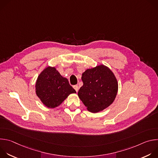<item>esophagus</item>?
Returning <instances> with one entry per match:
<instances>
[{
  "mask_svg": "<svg viewBox=\"0 0 158 158\" xmlns=\"http://www.w3.org/2000/svg\"><path fill=\"white\" fill-rule=\"evenodd\" d=\"M73 87L74 88V89L76 90V92L78 91V90H79V86H78L77 85H74L73 86Z\"/></svg>",
  "mask_w": 158,
  "mask_h": 158,
  "instance_id": "esophagus-1",
  "label": "esophagus"
}]
</instances>
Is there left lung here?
<instances>
[{"instance_id": "1", "label": "left lung", "mask_w": 158, "mask_h": 158, "mask_svg": "<svg viewBox=\"0 0 158 158\" xmlns=\"http://www.w3.org/2000/svg\"><path fill=\"white\" fill-rule=\"evenodd\" d=\"M83 85L78 96L88 110L98 112L109 106L117 95L118 84L107 67L101 65L87 69L82 75Z\"/></svg>"}]
</instances>
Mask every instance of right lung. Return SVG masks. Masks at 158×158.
<instances>
[{"instance_id": "1", "label": "right lung", "mask_w": 158, "mask_h": 158, "mask_svg": "<svg viewBox=\"0 0 158 158\" xmlns=\"http://www.w3.org/2000/svg\"><path fill=\"white\" fill-rule=\"evenodd\" d=\"M36 94L49 108L59 106L76 91L68 80L63 77L55 67H48L39 76L35 84Z\"/></svg>"}]
</instances>
